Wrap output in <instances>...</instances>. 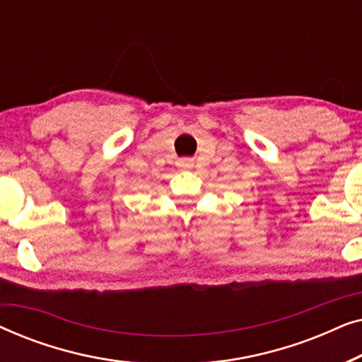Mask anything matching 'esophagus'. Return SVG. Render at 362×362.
Instances as JSON below:
<instances>
[{
  "mask_svg": "<svg viewBox=\"0 0 362 362\" xmlns=\"http://www.w3.org/2000/svg\"><path fill=\"white\" fill-rule=\"evenodd\" d=\"M177 166H180L181 170H191L192 161L189 160V158H182V160L177 161Z\"/></svg>",
  "mask_w": 362,
  "mask_h": 362,
  "instance_id": "1",
  "label": "esophagus"
}]
</instances>
